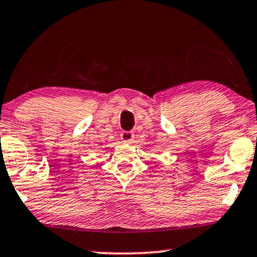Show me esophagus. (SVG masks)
Listing matches in <instances>:
<instances>
[{
  "instance_id": "34e87169",
  "label": "esophagus",
  "mask_w": 257,
  "mask_h": 257,
  "mask_svg": "<svg viewBox=\"0 0 257 257\" xmlns=\"http://www.w3.org/2000/svg\"><path fill=\"white\" fill-rule=\"evenodd\" d=\"M120 140L124 144H132L134 140V133L132 132H122L120 133Z\"/></svg>"
}]
</instances>
